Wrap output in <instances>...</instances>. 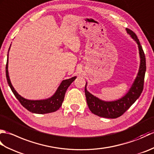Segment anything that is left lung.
Masks as SVG:
<instances>
[{
	"mask_svg": "<svg viewBox=\"0 0 154 154\" xmlns=\"http://www.w3.org/2000/svg\"><path fill=\"white\" fill-rule=\"evenodd\" d=\"M126 30L127 33L138 44L140 58L138 73L137 74V76L131 87L130 88L129 91L125 95L119 99L112 101L103 100L90 93L87 90V83L86 82L85 93L88 106L92 113L100 117L108 118V119H116V118L122 115L138 99L143 91V82H144V77L146 71L145 54L136 34L128 28H126Z\"/></svg>",
	"mask_w": 154,
	"mask_h": 154,
	"instance_id": "left-lung-1",
	"label": "left lung"
}]
</instances>
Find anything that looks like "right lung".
Instances as JSON below:
<instances>
[{
    "mask_svg": "<svg viewBox=\"0 0 154 154\" xmlns=\"http://www.w3.org/2000/svg\"><path fill=\"white\" fill-rule=\"evenodd\" d=\"M10 46L8 51L7 55V61H6V76L7 82L8 83L9 87L12 91L13 94L16 97L19 102L21 103L22 105L24 106L25 109L32 113L35 114H47L55 112L61 106L62 103L64 100L65 92H66L68 87H69L70 85L73 82L75 79H76L77 77L75 76L70 78V79L63 80L60 86L58 87L57 89L55 91V93L51 97L48 98L46 99L43 100H28L22 97L21 95L16 92V91L13 87L11 83V79H10L9 75H8V52L10 50Z\"/></svg>",
    "mask_w": 154,
    "mask_h": 154,
    "instance_id": "1",
    "label": "right lung"
}]
</instances>
